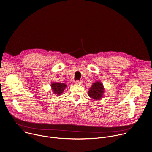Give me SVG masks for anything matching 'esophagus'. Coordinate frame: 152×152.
Masks as SVG:
<instances>
[{
  "instance_id": "1",
  "label": "esophagus",
  "mask_w": 152,
  "mask_h": 152,
  "mask_svg": "<svg viewBox=\"0 0 152 152\" xmlns=\"http://www.w3.org/2000/svg\"><path fill=\"white\" fill-rule=\"evenodd\" d=\"M75 83L77 84V85H82V83H83V81H81V80H80V81H77L76 82H75Z\"/></svg>"
}]
</instances>
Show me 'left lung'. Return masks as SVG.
Wrapping results in <instances>:
<instances>
[{
	"instance_id": "8db88e82",
	"label": "left lung",
	"mask_w": 152,
	"mask_h": 152,
	"mask_svg": "<svg viewBox=\"0 0 152 152\" xmlns=\"http://www.w3.org/2000/svg\"><path fill=\"white\" fill-rule=\"evenodd\" d=\"M104 92V88L102 82L96 81L93 83L88 91V95L91 98L98 100L103 98Z\"/></svg>"
}]
</instances>
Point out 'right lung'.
Here are the masks:
<instances>
[{
    "instance_id": "add662e5",
    "label": "right lung",
    "mask_w": 152,
    "mask_h": 152,
    "mask_svg": "<svg viewBox=\"0 0 152 152\" xmlns=\"http://www.w3.org/2000/svg\"><path fill=\"white\" fill-rule=\"evenodd\" d=\"M50 87H51L52 91L54 94L56 95H61V94L64 92L65 88L67 87L66 85L63 83H57L53 82L50 84Z\"/></svg>"
}]
</instances>
